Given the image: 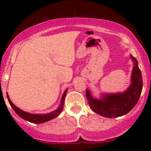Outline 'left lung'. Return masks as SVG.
Instances as JSON below:
<instances>
[{"mask_svg": "<svg viewBox=\"0 0 151 151\" xmlns=\"http://www.w3.org/2000/svg\"><path fill=\"white\" fill-rule=\"evenodd\" d=\"M131 58L134 63L132 75V85L123 93L104 95L99 100L93 98L86 90V97L91 109L96 113L106 118H117L130 112L137 104L142 90V78L137 59Z\"/></svg>", "mask_w": 151, "mask_h": 151, "instance_id": "obj_1", "label": "left lung"}]
</instances>
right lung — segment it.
I'll use <instances>...</instances> for the list:
<instances>
[{
	"instance_id": "add662e5",
	"label": "right lung",
	"mask_w": 151,
	"mask_h": 151,
	"mask_svg": "<svg viewBox=\"0 0 151 151\" xmlns=\"http://www.w3.org/2000/svg\"><path fill=\"white\" fill-rule=\"evenodd\" d=\"M67 90L64 91L63 94V96H62L61 99V102H60V106L56 110L53 111L52 112L49 114H45V115H36V114H30L26 112H24V111L21 110L20 109H19L18 107H17L9 99V97L8 94H6L7 99H8V101L9 102L11 106L12 107V109L14 110V112L19 115L20 118H22V119L25 120V121H28L29 122L33 123H43L47 122V121H50V120L53 119V118H56V117L58 116L60 114V112H62V109H63V104H64V99L65 97H66Z\"/></svg>"
}]
</instances>
